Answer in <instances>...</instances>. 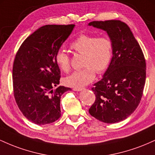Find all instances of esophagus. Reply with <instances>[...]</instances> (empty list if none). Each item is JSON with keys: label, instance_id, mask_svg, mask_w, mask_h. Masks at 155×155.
<instances>
[{"label": "esophagus", "instance_id": "1", "mask_svg": "<svg viewBox=\"0 0 155 155\" xmlns=\"http://www.w3.org/2000/svg\"><path fill=\"white\" fill-rule=\"evenodd\" d=\"M73 90H74V91H76V92H79V91H81V90H84V88H81V87H74Z\"/></svg>", "mask_w": 155, "mask_h": 155}]
</instances>
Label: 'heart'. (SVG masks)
<instances>
[{
	"label": "heart",
	"mask_w": 155,
	"mask_h": 155,
	"mask_svg": "<svg viewBox=\"0 0 155 155\" xmlns=\"http://www.w3.org/2000/svg\"><path fill=\"white\" fill-rule=\"evenodd\" d=\"M76 52L84 54L83 66L81 70L75 71L64 79L67 86L81 87L91 83L98 74L108 68L113 55V43L108 37L91 35H81L71 44ZM55 62L62 71H70V58L63 49H60L55 54Z\"/></svg>",
	"instance_id": "b5f03b06"
}]
</instances>
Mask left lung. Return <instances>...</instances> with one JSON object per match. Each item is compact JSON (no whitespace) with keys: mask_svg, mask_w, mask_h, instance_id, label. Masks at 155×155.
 <instances>
[{"mask_svg":"<svg viewBox=\"0 0 155 155\" xmlns=\"http://www.w3.org/2000/svg\"><path fill=\"white\" fill-rule=\"evenodd\" d=\"M89 26L106 31L113 43L107 70L92 90L95 101L89 109L105 123H116L131 115L139 104L146 81V60L127 24L120 20L93 21Z\"/></svg>","mask_w":155,"mask_h":155,"instance_id":"8db88e82","label":"left lung"}]
</instances>
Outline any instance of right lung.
<instances>
[{"label": "right lung", "instance_id": "obj_1", "mask_svg": "<svg viewBox=\"0 0 155 155\" xmlns=\"http://www.w3.org/2000/svg\"><path fill=\"white\" fill-rule=\"evenodd\" d=\"M75 25H47L24 41L13 65L15 101L28 120L36 124L54 122L61 116L60 98L71 88L60 84V71L55 54L72 33Z\"/></svg>", "mask_w": 155, "mask_h": 155}]
</instances>
